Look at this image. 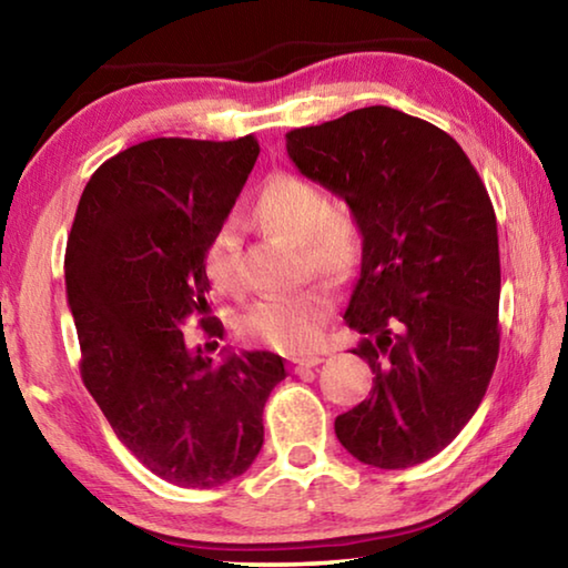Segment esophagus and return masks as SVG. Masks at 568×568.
Here are the masks:
<instances>
[{"label":"esophagus","mask_w":568,"mask_h":568,"mask_svg":"<svg viewBox=\"0 0 568 568\" xmlns=\"http://www.w3.org/2000/svg\"><path fill=\"white\" fill-rule=\"evenodd\" d=\"M323 363L321 355H303V358H293L291 361V368L293 373H303V371H311L315 368V365Z\"/></svg>","instance_id":"esophagus-1"}]
</instances>
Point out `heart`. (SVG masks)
Returning a JSON list of instances; mask_svg holds the SVG:
<instances>
[{
  "label": "heart",
  "instance_id": "heart-1",
  "mask_svg": "<svg viewBox=\"0 0 568 568\" xmlns=\"http://www.w3.org/2000/svg\"><path fill=\"white\" fill-rule=\"evenodd\" d=\"M255 217L271 233L301 243L305 265L333 283L351 277L361 261V233L353 220L333 213L323 192L291 172L265 182L255 200ZM240 230L235 220L215 227L205 247V271L220 293L240 295L245 287L240 271ZM333 313V295L325 285L271 295L237 315L235 328L245 341L281 353H305L321 341Z\"/></svg>",
  "mask_w": 568,
  "mask_h": 568
}]
</instances>
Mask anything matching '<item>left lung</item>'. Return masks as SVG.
Wrapping results in <instances>:
<instances>
[{"label": "left lung", "mask_w": 568, "mask_h": 568, "mask_svg": "<svg viewBox=\"0 0 568 568\" xmlns=\"http://www.w3.org/2000/svg\"><path fill=\"white\" fill-rule=\"evenodd\" d=\"M305 178L348 203L363 235L345 323L371 396L335 418L361 464L408 468L454 440L498 358L496 213L458 142L426 120L363 108L285 134Z\"/></svg>", "instance_id": "obj_1"}]
</instances>
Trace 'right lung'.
<instances>
[{
	"instance_id": "1",
	"label": "right lung",
	"mask_w": 568,
	"mask_h": 568,
	"mask_svg": "<svg viewBox=\"0 0 568 568\" xmlns=\"http://www.w3.org/2000/svg\"><path fill=\"white\" fill-rule=\"evenodd\" d=\"M257 155L253 134L132 145L94 170L67 240L84 386L130 454L182 488L245 474L263 448L265 400L285 378L275 353L213 365L182 338L210 307L205 247Z\"/></svg>"
}]
</instances>
